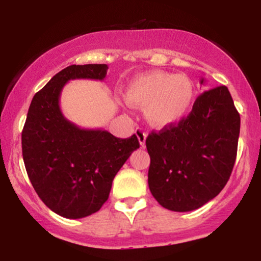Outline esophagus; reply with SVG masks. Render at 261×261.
I'll list each match as a JSON object with an SVG mask.
<instances>
[{
	"label": "esophagus",
	"instance_id": "obj_1",
	"mask_svg": "<svg viewBox=\"0 0 261 261\" xmlns=\"http://www.w3.org/2000/svg\"><path fill=\"white\" fill-rule=\"evenodd\" d=\"M136 136L139 139V142L141 145V147H145L146 145V139H147V133L142 130V128H137L136 130Z\"/></svg>",
	"mask_w": 261,
	"mask_h": 261
}]
</instances>
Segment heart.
Masks as SVG:
<instances>
[{
	"instance_id": "heart-1",
	"label": "heart",
	"mask_w": 261,
	"mask_h": 261,
	"mask_svg": "<svg viewBox=\"0 0 261 261\" xmlns=\"http://www.w3.org/2000/svg\"><path fill=\"white\" fill-rule=\"evenodd\" d=\"M124 98L130 106L145 108L149 124L162 128L188 115L195 101V86L185 74L149 71L130 80Z\"/></svg>"
}]
</instances>
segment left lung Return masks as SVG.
I'll return each mask as SVG.
<instances>
[{
    "label": "left lung",
    "mask_w": 261,
    "mask_h": 261,
    "mask_svg": "<svg viewBox=\"0 0 261 261\" xmlns=\"http://www.w3.org/2000/svg\"><path fill=\"white\" fill-rule=\"evenodd\" d=\"M239 130L241 116L230 93L220 86L199 95L178 125L149 134L148 187L160 205L188 212L216 197L234 166Z\"/></svg>",
    "instance_id": "left-lung-1"
}]
</instances>
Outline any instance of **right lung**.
I'll return each mask as SVG.
<instances>
[{
    "instance_id": "add662e5",
    "label": "right lung",
    "mask_w": 261,
    "mask_h": 261,
    "mask_svg": "<svg viewBox=\"0 0 261 261\" xmlns=\"http://www.w3.org/2000/svg\"><path fill=\"white\" fill-rule=\"evenodd\" d=\"M108 65H71L33 98L22 131L23 161L41 201L66 218L99 211L116 173L140 147L136 135L118 139L103 128H81L65 118L60 95L71 80H98Z\"/></svg>"
}]
</instances>
